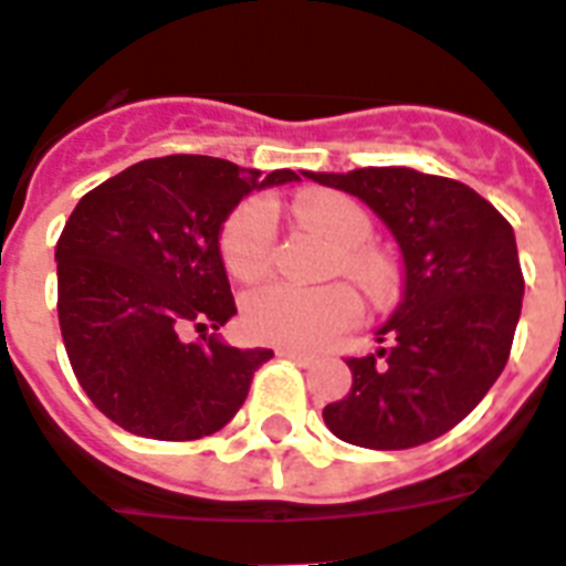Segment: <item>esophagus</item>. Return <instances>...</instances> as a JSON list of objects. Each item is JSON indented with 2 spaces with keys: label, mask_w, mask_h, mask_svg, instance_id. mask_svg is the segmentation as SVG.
I'll use <instances>...</instances> for the list:
<instances>
[{
  "label": "esophagus",
  "mask_w": 566,
  "mask_h": 566,
  "mask_svg": "<svg viewBox=\"0 0 566 566\" xmlns=\"http://www.w3.org/2000/svg\"><path fill=\"white\" fill-rule=\"evenodd\" d=\"M277 355L289 357V360H294L297 366H312L315 364V355H308V352H301V349H277Z\"/></svg>",
  "instance_id": "obj_1"
}]
</instances>
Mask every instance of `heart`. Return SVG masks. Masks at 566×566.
Wrapping results in <instances>:
<instances>
[{
  "mask_svg": "<svg viewBox=\"0 0 566 566\" xmlns=\"http://www.w3.org/2000/svg\"><path fill=\"white\" fill-rule=\"evenodd\" d=\"M294 214L303 226L315 229L329 243L337 245L335 269L349 277L355 286L364 289L375 303L392 301L398 292V272L395 265L369 249L371 217L357 200L337 191H303L294 200ZM277 237V211L269 200L243 202L226 220L220 237V254L237 280H258L269 272ZM360 317V301L352 289L321 286L301 289L292 283H269L245 297L243 326L254 340L274 343L283 349H317L349 329Z\"/></svg>",
  "mask_w": 566,
  "mask_h": 566,
  "instance_id": "1",
  "label": "heart"
}]
</instances>
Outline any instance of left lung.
I'll return each mask as SVG.
<instances>
[{
  "label": "left lung",
  "instance_id": "obj_1",
  "mask_svg": "<svg viewBox=\"0 0 566 566\" xmlns=\"http://www.w3.org/2000/svg\"><path fill=\"white\" fill-rule=\"evenodd\" d=\"M303 177L364 200L403 258V297L375 332L386 349L346 360L352 389L323 421L366 449L441 438L481 403L513 349L524 297L513 226L470 186L415 168Z\"/></svg>",
  "mask_w": 566,
  "mask_h": 566
}]
</instances>
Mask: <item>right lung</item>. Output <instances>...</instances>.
Listing matches in <instances>:
<instances>
[{
  "label": "right lung",
  "mask_w": 566,
  "mask_h": 566,
  "mask_svg": "<svg viewBox=\"0 0 566 566\" xmlns=\"http://www.w3.org/2000/svg\"><path fill=\"white\" fill-rule=\"evenodd\" d=\"M301 180L200 154L143 159L76 202L56 243L60 329L94 407L143 438L197 441L243 407L272 349L217 335L237 315L220 231L251 191Z\"/></svg>",
  "instance_id": "obj_1"
}]
</instances>
